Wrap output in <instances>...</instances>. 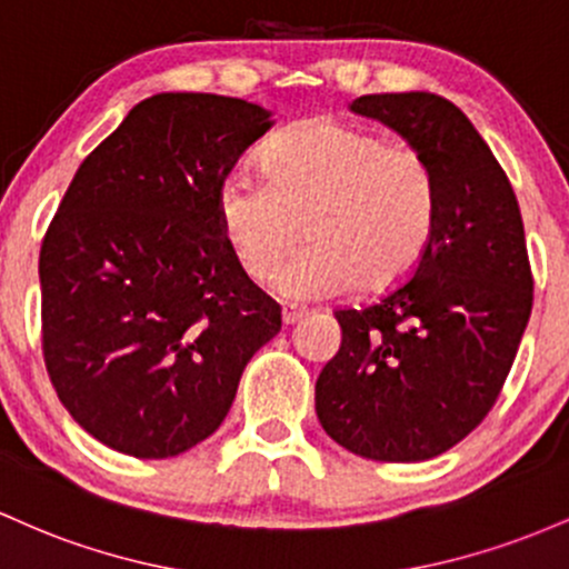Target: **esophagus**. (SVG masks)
<instances>
[{"label": "esophagus", "mask_w": 569, "mask_h": 569, "mask_svg": "<svg viewBox=\"0 0 569 569\" xmlns=\"http://www.w3.org/2000/svg\"><path fill=\"white\" fill-rule=\"evenodd\" d=\"M303 317H306V311L296 309V306H284V309H282V322L287 325V328H290V325H296V322H301Z\"/></svg>", "instance_id": "esophagus-1"}]
</instances>
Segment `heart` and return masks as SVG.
<instances>
[{
    "label": "heart",
    "mask_w": 569,
    "mask_h": 569,
    "mask_svg": "<svg viewBox=\"0 0 569 569\" xmlns=\"http://www.w3.org/2000/svg\"><path fill=\"white\" fill-rule=\"evenodd\" d=\"M266 180L228 174L217 220L241 271L263 282L301 239L311 244L279 268L273 290L325 301L357 284L389 290L413 273L436 233L438 190L411 147L333 118L292 126L266 144Z\"/></svg>",
    "instance_id": "b5f03b06"
}]
</instances>
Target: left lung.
Instances as JSON below:
<instances>
[{
  "mask_svg": "<svg viewBox=\"0 0 569 569\" xmlns=\"http://www.w3.org/2000/svg\"><path fill=\"white\" fill-rule=\"evenodd\" d=\"M352 112L425 158L438 214L406 284L336 311L341 349L317 379V417L352 455L422 462L473 432L506 385L532 311L525 222L506 171L449 99L370 93Z\"/></svg>",
  "mask_w": 569,
  "mask_h": 569,
  "instance_id": "left-lung-1",
  "label": "left lung"
}]
</instances>
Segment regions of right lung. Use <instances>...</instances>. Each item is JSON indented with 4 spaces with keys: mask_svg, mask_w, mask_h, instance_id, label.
<instances>
[{
    "mask_svg": "<svg viewBox=\"0 0 569 569\" xmlns=\"http://www.w3.org/2000/svg\"><path fill=\"white\" fill-rule=\"evenodd\" d=\"M271 114L214 93L139 101L44 233V366L74 422L120 455L177 457L212 436L247 362L282 330L214 203Z\"/></svg>",
    "mask_w": 569,
    "mask_h": 569,
    "instance_id": "add662e5",
    "label": "right lung"
}]
</instances>
